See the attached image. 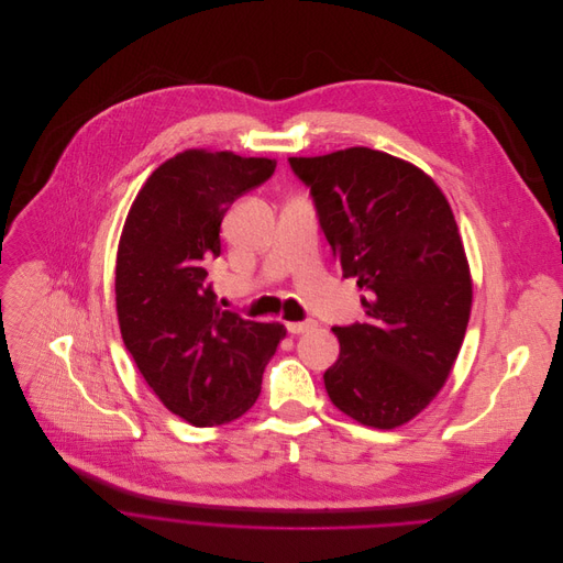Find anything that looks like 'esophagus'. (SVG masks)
Instances as JSON below:
<instances>
[{
  "instance_id": "1",
  "label": "esophagus",
  "mask_w": 563,
  "mask_h": 563,
  "mask_svg": "<svg viewBox=\"0 0 563 563\" xmlns=\"http://www.w3.org/2000/svg\"><path fill=\"white\" fill-rule=\"evenodd\" d=\"M314 325H317V321H314V319H306V321H288V323H286V330H288L290 334H301V332L312 330Z\"/></svg>"
}]
</instances>
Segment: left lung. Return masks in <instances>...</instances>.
<instances>
[{"mask_svg":"<svg viewBox=\"0 0 563 563\" xmlns=\"http://www.w3.org/2000/svg\"><path fill=\"white\" fill-rule=\"evenodd\" d=\"M344 277L364 290L366 321L334 325L330 401L373 428L421 412L460 355L473 284L457 221L417 166L373 148L290 157Z\"/></svg>","mask_w":563,"mask_h":563,"instance_id":"8db88e82","label":"left lung"}]
</instances>
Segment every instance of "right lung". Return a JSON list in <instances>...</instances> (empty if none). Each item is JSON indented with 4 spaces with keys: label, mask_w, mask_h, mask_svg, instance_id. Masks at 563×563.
Returning a JSON list of instances; mask_svg holds the SVG:
<instances>
[{
    "label": "right lung",
    "mask_w": 563,
    "mask_h": 563,
    "mask_svg": "<svg viewBox=\"0 0 563 563\" xmlns=\"http://www.w3.org/2000/svg\"><path fill=\"white\" fill-rule=\"evenodd\" d=\"M275 166L229 151H184L146 179L124 223L115 271L122 340L162 404L192 426L242 417L286 334L282 323L221 308L208 279L223 214Z\"/></svg>",
    "instance_id": "1"
}]
</instances>
